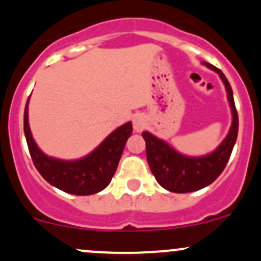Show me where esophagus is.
<instances>
[{"label":"esophagus","instance_id":"esophagus-1","mask_svg":"<svg viewBox=\"0 0 261 261\" xmlns=\"http://www.w3.org/2000/svg\"><path fill=\"white\" fill-rule=\"evenodd\" d=\"M133 125H134V130L137 131V133H140V131L144 130L145 126L147 125V119H146L144 114L137 113L133 117Z\"/></svg>","mask_w":261,"mask_h":261}]
</instances>
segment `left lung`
I'll use <instances>...</instances> for the list:
<instances>
[{"label": "left lung", "instance_id": "obj_1", "mask_svg": "<svg viewBox=\"0 0 261 261\" xmlns=\"http://www.w3.org/2000/svg\"><path fill=\"white\" fill-rule=\"evenodd\" d=\"M202 63L211 70L216 71L222 79L231 111L230 128L218 147L203 156H188L177 151L168 142L159 139L153 134L148 131L142 133L151 172L161 187L174 193H188L202 190L216 181L227 166L237 141L239 120L230 84L222 70L212 65L211 63Z\"/></svg>", "mask_w": 261, "mask_h": 261}]
</instances>
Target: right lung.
<instances>
[{
	"label": "right lung",
	"instance_id": "obj_1",
	"mask_svg": "<svg viewBox=\"0 0 261 261\" xmlns=\"http://www.w3.org/2000/svg\"><path fill=\"white\" fill-rule=\"evenodd\" d=\"M28 102L23 128L32 161L41 176L51 186L75 196H90L107 188L116 172L122 151L133 134L131 121L115 128L98 147L78 160H61L45 154L34 141L28 122Z\"/></svg>",
	"mask_w": 261,
	"mask_h": 261
}]
</instances>
